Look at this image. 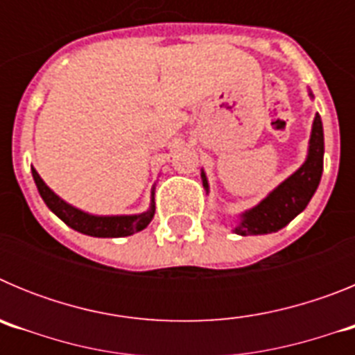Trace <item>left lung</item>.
<instances>
[{"instance_id":"obj_1","label":"left lung","mask_w":355,"mask_h":355,"mask_svg":"<svg viewBox=\"0 0 355 355\" xmlns=\"http://www.w3.org/2000/svg\"><path fill=\"white\" fill-rule=\"evenodd\" d=\"M309 96L313 97L311 90H309ZM322 172H324V126H322L320 115L316 114L313 121L306 162L290 178L275 187L259 205L241 213L240 220L233 227L234 233L240 236H249V234L275 233L279 229H283L309 205L322 180ZM200 178H202L205 190L209 192L205 171L200 172Z\"/></svg>"}]
</instances>
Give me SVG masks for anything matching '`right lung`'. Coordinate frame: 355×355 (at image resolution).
Masks as SVG:
<instances>
[{"instance_id": "1", "label": "right lung", "mask_w": 355, "mask_h": 355, "mask_svg": "<svg viewBox=\"0 0 355 355\" xmlns=\"http://www.w3.org/2000/svg\"><path fill=\"white\" fill-rule=\"evenodd\" d=\"M31 174H33L37 190H39L46 206L60 220H64L69 227H72L78 233L96 238L130 236V234L139 233V231L146 229L149 222L153 220V216H155V187H153V192H150V205L147 211L139 213V215H92V213L81 211V209L74 208L69 202H65L64 199H60L48 184L44 183L39 172L33 167H31Z\"/></svg>"}]
</instances>
